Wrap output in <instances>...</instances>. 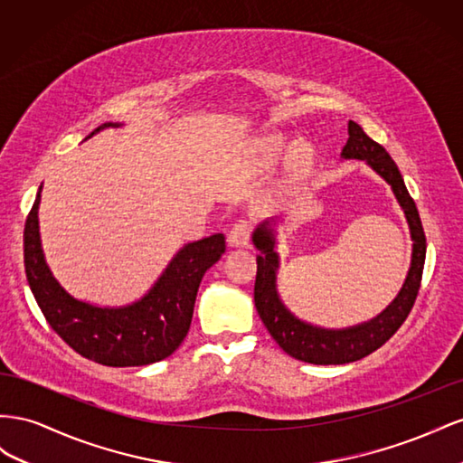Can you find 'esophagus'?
Listing matches in <instances>:
<instances>
[{
    "label": "esophagus",
    "mask_w": 463,
    "mask_h": 463,
    "mask_svg": "<svg viewBox=\"0 0 463 463\" xmlns=\"http://www.w3.org/2000/svg\"><path fill=\"white\" fill-rule=\"evenodd\" d=\"M250 231H252V227H250L248 221H244V219L236 221L232 224L231 232H229V244L232 248H244V246H248V242H250Z\"/></svg>",
    "instance_id": "obj_1"
}]
</instances>
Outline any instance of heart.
<instances>
[{"label":"heart","instance_id":"heart-1","mask_svg":"<svg viewBox=\"0 0 463 463\" xmlns=\"http://www.w3.org/2000/svg\"><path fill=\"white\" fill-rule=\"evenodd\" d=\"M258 149H260V155L263 161L273 163L290 149V143L281 136H269V137L260 141ZM310 158H312V149L307 143H298L293 151V165H295L297 173H302V170L308 166Z\"/></svg>","mask_w":463,"mask_h":463}]
</instances>
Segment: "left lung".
<instances>
[{"label":"left lung","instance_id":"1","mask_svg":"<svg viewBox=\"0 0 463 463\" xmlns=\"http://www.w3.org/2000/svg\"><path fill=\"white\" fill-rule=\"evenodd\" d=\"M341 156L366 161L392 186L409 222V231H411V268H409L400 295L395 297L392 300V305L384 312H380L376 318L345 329H326L312 326L298 320L295 314H290V310L281 302L279 293H277L275 275L277 268H279V256L275 252V231L269 227V221L261 222L252 234L254 246L260 250V254L256 258L258 273L254 285L256 310L263 326L268 327V332L277 341V345H279L287 354L295 356V359L312 364L353 363L384 345V343L402 327L409 312H411L415 298L419 295L422 268H425V231H422L413 197L409 195L398 165L393 163V158L388 155V151L382 147L380 143L368 137L359 124L351 120L349 139L341 151Z\"/></svg>","mask_w":463,"mask_h":463}]
</instances>
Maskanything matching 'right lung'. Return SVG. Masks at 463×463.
<instances>
[{
	"label": "right lung",
	"instance_id": "obj_1",
	"mask_svg": "<svg viewBox=\"0 0 463 463\" xmlns=\"http://www.w3.org/2000/svg\"><path fill=\"white\" fill-rule=\"evenodd\" d=\"M116 126L120 124L107 122L90 136ZM41 192L43 186L24 222V273L52 329L73 351L104 366H143L173 354L190 329L197 288L205 271L227 250L224 236L211 234L184 246L149 293L134 305L92 307L73 298L48 268L38 232Z\"/></svg>",
	"mask_w": 463,
	"mask_h": 463
}]
</instances>
